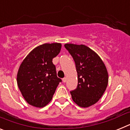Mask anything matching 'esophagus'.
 <instances>
[{"mask_svg": "<svg viewBox=\"0 0 130 130\" xmlns=\"http://www.w3.org/2000/svg\"><path fill=\"white\" fill-rule=\"evenodd\" d=\"M66 81H67V78H66V77H64V78H63V79H62L63 83H66Z\"/></svg>", "mask_w": 130, "mask_h": 130, "instance_id": "34e87169", "label": "esophagus"}]
</instances>
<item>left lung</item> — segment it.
I'll list each match as a JSON object with an SVG mask.
<instances>
[{
  "mask_svg": "<svg viewBox=\"0 0 130 130\" xmlns=\"http://www.w3.org/2000/svg\"><path fill=\"white\" fill-rule=\"evenodd\" d=\"M75 62L78 76L77 87L70 92L73 102L79 106L94 105L104 94L108 84V73L100 57L84 45L66 43Z\"/></svg>",
  "mask_w": 130,
  "mask_h": 130,
  "instance_id": "obj_1",
  "label": "left lung"
}]
</instances>
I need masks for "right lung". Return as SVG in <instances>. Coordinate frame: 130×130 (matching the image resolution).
I'll list each match as a JSON object with an SVG mask.
<instances>
[{
	"mask_svg": "<svg viewBox=\"0 0 130 130\" xmlns=\"http://www.w3.org/2000/svg\"><path fill=\"white\" fill-rule=\"evenodd\" d=\"M59 43H44L36 47L23 60L17 75L18 85L30 105L43 107L52 99L61 79L57 77L53 58L61 49Z\"/></svg>",
	"mask_w": 130,
	"mask_h": 130,
	"instance_id": "1",
	"label": "right lung"
}]
</instances>
